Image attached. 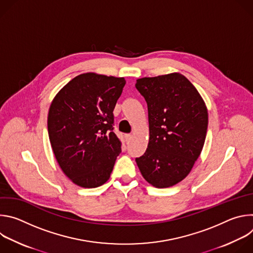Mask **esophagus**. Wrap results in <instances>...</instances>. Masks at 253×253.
I'll list each match as a JSON object with an SVG mask.
<instances>
[{
    "label": "esophagus",
    "mask_w": 253,
    "mask_h": 253,
    "mask_svg": "<svg viewBox=\"0 0 253 253\" xmlns=\"http://www.w3.org/2000/svg\"><path fill=\"white\" fill-rule=\"evenodd\" d=\"M125 137H126V139H127V140H130V139L132 138V134H126V135H125Z\"/></svg>",
    "instance_id": "34e87169"
}]
</instances>
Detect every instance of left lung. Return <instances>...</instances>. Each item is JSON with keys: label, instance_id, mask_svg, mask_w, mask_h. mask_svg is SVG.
I'll return each mask as SVG.
<instances>
[{"label": "left lung", "instance_id": "obj_1", "mask_svg": "<svg viewBox=\"0 0 253 253\" xmlns=\"http://www.w3.org/2000/svg\"><path fill=\"white\" fill-rule=\"evenodd\" d=\"M148 107L149 143L136 163L157 188L177 184L191 171L206 137L208 113L191 82L179 73L137 80Z\"/></svg>", "mask_w": 253, "mask_h": 253}]
</instances>
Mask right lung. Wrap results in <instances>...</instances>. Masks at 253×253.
<instances>
[{"label": "right lung", "instance_id": "obj_1", "mask_svg": "<svg viewBox=\"0 0 253 253\" xmlns=\"http://www.w3.org/2000/svg\"><path fill=\"white\" fill-rule=\"evenodd\" d=\"M124 78L81 74L54 98L48 132L55 157L75 184L95 188L110 178L122 143L114 133V108Z\"/></svg>", "mask_w": 253, "mask_h": 253}]
</instances>
